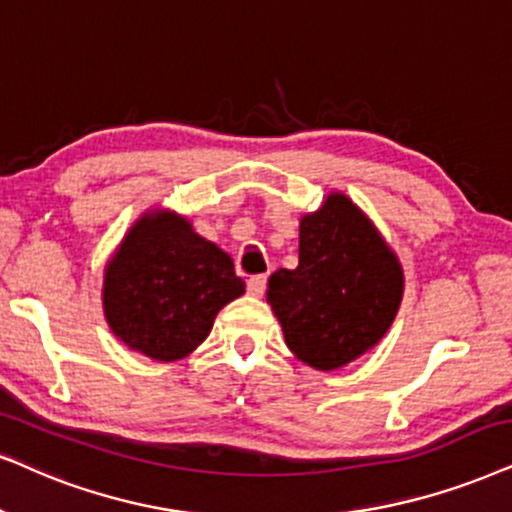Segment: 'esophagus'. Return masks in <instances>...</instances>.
Wrapping results in <instances>:
<instances>
[{"mask_svg":"<svg viewBox=\"0 0 512 512\" xmlns=\"http://www.w3.org/2000/svg\"><path fill=\"white\" fill-rule=\"evenodd\" d=\"M264 288H267V276H264V274L248 278V293L250 295L262 297L264 295Z\"/></svg>","mask_w":512,"mask_h":512,"instance_id":"obj_1","label":"esophagus"}]
</instances>
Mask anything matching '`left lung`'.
<instances>
[{
    "instance_id": "obj_1",
    "label": "left lung",
    "mask_w": 512,
    "mask_h": 512,
    "mask_svg": "<svg viewBox=\"0 0 512 512\" xmlns=\"http://www.w3.org/2000/svg\"><path fill=\"white\" fill-rule=\"evenodd\" d=\"M404 297L397 252L364 210L331 191L300 219V262L269 276L267 302L297 359L335 371L390 331Z\"/></svg>"
}]
</instances>
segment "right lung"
I'll return each mask as SVG.
<instances>
[{
    "instance_id": "1",
    "label": "right lung",
    "mask_w": 512,
    "mask_h": 512,
    "mask_svg": "<svg viewBox=\"0 0 512 512\" xmlns=\"http://www.w3.org/2000/svg\"><path fill=\"white\" fill-rule=\"evenodd\" d=\"M245 293L234 260L186 217L146 210L103 271V314L113 335L155 361L189 357L219 309Z\"/></svg>"
}]
</instances>
